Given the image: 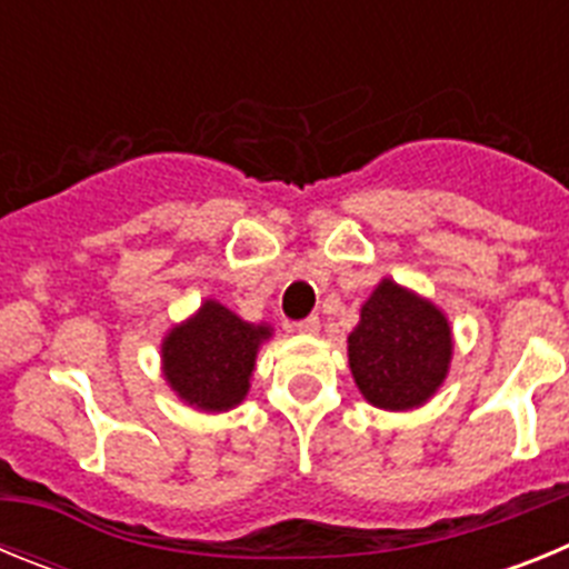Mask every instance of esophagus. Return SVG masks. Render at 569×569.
<instances>
[{"label":"esophagus","instance_id":"obj_1","mask_svg":"<svg viewBox=\"0 0 569 569\" xmlns=\"http://www.w3.org/2000/svg\"><path fill=\"white\" fill-rule=\"evenodd\" d=\"M293 330H296V333H308V336L319 333V316H308V319L296 321Z\"/></svg>","mask_w":569,"mask_h":569}]
</instances>
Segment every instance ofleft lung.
<instances>
[{
	"mask_svg": "<svg viewBox=\"0 0 569 569\" xmlns=\"http://www.w3.org/2000/svg\"><path fill=\"white\" fill-rule=\"evenodd\" d=\"M350 370L367 401L410 410L436 393L453 356L447 319L430 301L381 281L347 339Z\"/></svg>",
	"mask_w": 569,
	"mask_h": 569,
	"instance_id": "8db88e82",
	"label": "left lung"
}]
</instances>
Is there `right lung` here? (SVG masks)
I'll return each mask as SVG.
<instances>
[{"mask_svg": "<svg viewBox=\"0 0 569 569\" xmlns=\"http://www.w3.org/2000/svg\"><path fill=\"white\" fill-rule=\"evenodd\" d=\"M268 336L270 328L248 325L208 301L199 316L164 339V379L199 410H230L248 393L256 350Z\"/></svg>", "mask_w": 569, "mask_h": 569, "instance_id": "add662e5", "label": "right lung"}]
</instances>
